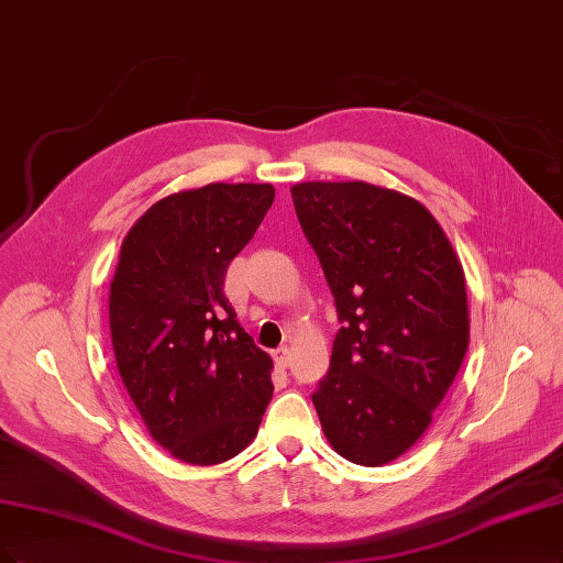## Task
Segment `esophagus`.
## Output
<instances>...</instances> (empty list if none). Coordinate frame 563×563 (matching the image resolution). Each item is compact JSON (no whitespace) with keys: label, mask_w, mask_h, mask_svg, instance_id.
<instances>
[{"label":"esophagus","mask_w":563,"mask_h":563,"mask_svg":"<svg viewBox=\"0 0 563 563\" xmlns=\"http://www.w3.org/2000/svg\"><path fill=\"white\" fill-rule=\"evenodd\" d=\"M275 363H277L279 367H288V363H290V349H288V346L277 349V352H275Z\"/></svg>","instance_id":"obj_1"}]
</instances>
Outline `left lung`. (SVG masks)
I'll return each mask as SVG.
<instances>
[{
    "mask_svg": "<svg viewBox=\"0 0 563 563\" xmlns=\"http://www.w3.org/2000/svg\"><path fill=\"white\" fill-rule=\"evenodd\" d=\"M342 328L312 396L331 448L358 466L402 456L468 352L466 275L433 214L367 181L290 188Z\"/></svg>",
    "mask_w": 563,
    "mask_h": 563,
    "instance_id": "1",
    "label": "left lung"
}]
</instances>
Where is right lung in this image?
<instances>
[{"label":"right lung","mask_w":563,"mask_h":563,"mask_svg":"<svg viewBox=\"0 0 563 563\" xmlns=\"http://www.w3.org/2000/svg\"><path fill=\"white\" fill-rule=\"evenodd\" d=\"M275 202L269 184H207L151 205L121 244L111 344L151 438L192 466L238 456L273 398V358L223 294L230 261Z\"/></svg>","instance_id":"obj_1"}]
</instances>
